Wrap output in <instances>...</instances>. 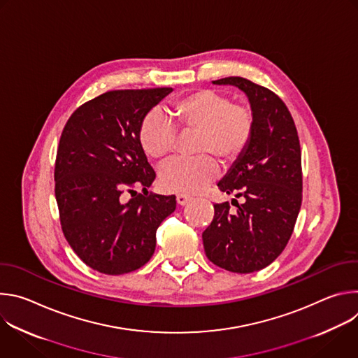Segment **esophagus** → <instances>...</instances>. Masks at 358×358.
<instances>
[{
    "label": "esophagus",
    "mask_w": 358,
    "mask_h": 358,
    "mask_svg": "<svg viewBox=\"0 0 358 358\" xmlns=\"http://www.w3.org/2000/svg\"><path fill=\"white\" fill-rule=\"evenodd\" d=\"M192 198L189 195H185V194H178L177 195V203L178 206H187V203L191 201Z\"/></svg>",
    "instance_id": "esophagus-1"
}]
</instances>
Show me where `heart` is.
I'll return each mask as SVG.
<instances>
[{"label":"heart","instance_id":"heart-1","mask_svg":"<svg viewBox=\"0 0 358 358\" xmlns=\"http://www.w3.org/2000/svg\"><path fill=\"white\" fill-rule=\"evenodd\" d=\"M252 108L214 89H198L171 101L167 116L148 112L137 130L144 155L156 163L166 162L176 147L177 130L195 131L194 152L188 160H176L160 171L163 189L194 194L206 188L220 174L224 164L238 162L248 150L255 133Z\"/></svg>","mask_w":358,"mask_h":358}]
</instances>
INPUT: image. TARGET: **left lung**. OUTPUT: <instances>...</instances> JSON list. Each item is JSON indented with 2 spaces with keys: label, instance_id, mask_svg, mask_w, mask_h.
<instances>
[{
  "label": "left lung",
  "instance_id": "left-lung-1",
  "mask_svg": "<svg viewBox=\"0 0 358 358\" xmlns=\"http://www.w3.org/2000/svg\"><path fill=\"white\" fill-rule=\"evenodd\" d=\"M243 90L255 113V133L245 155L218 182L227 194L243 196L236 211L214 203V220L202 232L207 258L236 273L271 265L286 248L301 206V151L293 117L271 89L245 78L214 80Z\"/></svg>",
  "mask_w": 358,
  "mask_h": 358
}]
</instances>
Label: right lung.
Returning a JSON list of instances; mask_svg holds the SVG:
<instances>
[{
    "label": "right lung",
    "instance_id": "add662e5",
    "mask_svg": "<svg viewBox=\"0 0 358 358\" xmlns=\"http://www.w3.org/2000/svg\"><path fill=\"white\" fill-rule=\"evenodd\" d=\"M170 92L109 90L80 105L62 130L54 173L62 232L100 273L123 275L145 265L159 225L176 210V195L147 191L156 173L137 138L143 117Z\"/></svg>",
    "mask_w": 358,
    "mask_h": 358
}]
</instances>
